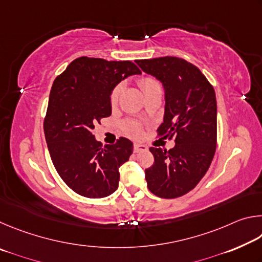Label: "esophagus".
I'll return each instance as SVG.
<instances>
[{
    "label": "esophagus",
    "mask_w": 262,
    "mask_h": 262,
    "mask_svg": "<svg viewBox=\"0 0 262 262\" xmlns=\"http://www.w3.org/2000/svg\"><path fill=\"white\" fill-rule=\"evenodd\" d=\"M148 147L144 144H141V143H135L134 144V152H141V151H147Z\"/></svg>",
    "instance_id": "obj_1"
}]
</instances>
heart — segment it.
<instances>
[{
    "instance_id": "heart-1",
    "label": "heart",
    "mask_w": 262,
    "mask_h": 262,
    "mask_svg": "<svg viewBox=\"0 0 262 262\" xmlns=\"http://www.w3.org/2000/svg\"><path fill=\"white\" fill-rule=\"evenodd\" d=\"M140 84H141L142 89H143L144 94L150 90H154V89L161 88V84H159L156 79L152 77L142 78ZM121 90H122V84H118V85L113 89V91L111 92V97H110L111 103L112 104L117 103L119 99V96H120V94H121ZM125 129L128 134L132 136H140V134H141V127L137 125L136 122H133V121L127 122L125 125Z\"/></svg>"
}]
</instances>
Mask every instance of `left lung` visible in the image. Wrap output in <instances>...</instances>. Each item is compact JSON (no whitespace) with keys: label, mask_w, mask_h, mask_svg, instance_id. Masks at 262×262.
I'll list each match as a JSON object with an SVG mask.
<instances>
[{"label":"left lung","mask_w":262,"mask_h":262,"mask_svg":"<svg viewBox=\"0 0 262 262\" xmlns=\"http://www.w3.org/2000/svg\"><path fill=\"white\" fill-rule=\"evenodd\" d=\"M142 72L162 83L165 96L161 135L174 136L165 151L150 148L155 162L145 170L151 193L163 199L183 196L209 168L216 150L217 105L214 88L194 64L174 56L136 60Z\"/></svg>","instance_id":"obj_1"}]
</instances>
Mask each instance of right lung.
Returning <instances> with one entry per match:
<instances>
[{
	"instance_id": "1",
	"label": "right lung",
	"mask_w": 262,
	"mask_h": 262,
	"mask_svg": "<svg viewBox=\"0 0 262 262\" xmlns=\"http://www.w3.org/2000/svg\"><path fill=\"white\" fill-rule=\"evenodd\" d=\"M141 75L132 61L78 57L53 83L43 130L57 173L74 192L90 199L118 189L119 167L133 154V142L120 137L103 144L92 130L112 113L111 92L123 79Z\"/></svg>"
}]
</instances>
